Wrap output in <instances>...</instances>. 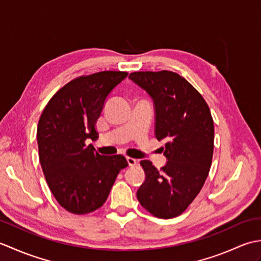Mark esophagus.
Returning a JSON list of instances; mask_svg holds the SVG:
<instances>
[{
  "label": "esophagus",
  "instance_id": "34e87169",
  "mask_svg": "<svg viewBox=\"0 0 261 261\" xmlns=\"http://www.w3.org/2000/svg\"><path fill=\"white\" fill-rule=\"evenodd\" d=\"M126 162L129 164V166H136L138 164V160L131 157H126Z\"/></svg>",
  "mask_w": 261,
  "mask_h": 261
}]
</instances>
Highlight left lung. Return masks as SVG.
Wrapping results in <instances>:
<instances>
[{"label":"left lung","mask_w":261,"mask_h":261,"mask_svg":"<svg viewBox=\"0 0 261 261\" xmlns=\"http://www.w3.org/2000/svg\"><path fill=\"white\" fill-rule=\"evenodd\" d=\"M129 79L146 91L154 109V136L164 141L167 158L158 170L140 163L146 179L138 201L162 219L178 216L187 208L208 175L214 148V123L206 102L185 79L173 71H137Z\"/></svg>","instance_id":"obj_1"}]
</instances>
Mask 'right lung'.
<instances>
[{
    "label": "right lung",
    "mask_w": 261,
    "mask_h": 261,
    "mask_svg": "<svg viewBox=\"0 0 261 261\" xmlns=\"http://www.w3.org/2000/svg\"><path fill=\"white\" fill-rule=\"evenodd\" d=\"M127 76L101 71L82 76L55 94L39 120V160L47 184L68 212L86 214L107 201L116 176L127 166L122 154L102 156L86 140L95 141V123L110 93Z\"/></svg>",
    "instance_id": "add662e5"
}]
</instances>
